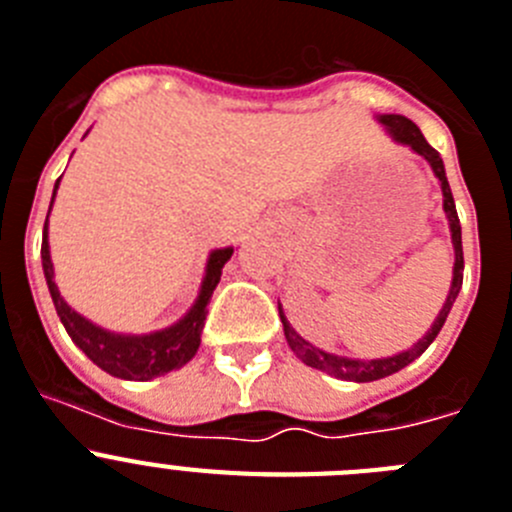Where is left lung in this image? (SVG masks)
Wrapping results in <instances>:
<instances>
[{
  "label": "left lung",
  "instance_id": "1",
  "mask_svg": "<svg viewBox=\"0 0 512 512\" xmlns=\"http://www.w3.org/2000/svg\"><path fill=\"white\" fill-rule=\"evenodd\" d=\"M381 123L389 128V133L399 144H407L412 151L422 154V157L428 159L430 167H433L435 177L441 180L443 188V211L448 216V224H451V239H453V250H456V265H453V283H451V293H448L446 304H443L441 314L433 322V327L428 330V335L422 337L417 345H412L410 350H404L399 355H391V358H376V361H353V358H342V355H332L324 353V350L314 348L311 342H306L299 332L293 330L291 324L286 322L283 317V309L278 306V314H281L283 322V332H286V340L291 345V350L299 355L301 361L311 368H319V371L330 373L335 379H345V381H358V384H366V381H376V379H386L391 373L402 371L404 366H410L415 358H420L425 350H428L430 342L438 337L441 332L443 322H446L448 311H451L453 301L459 296L461 291V281H464V250H461V224H459V213H456V203H453L451 195V185L446 180V170H443V159L441 154L433 149V146L425 141V136L420 133V128L410 121V118H404V115H381Z\"/></svg>",
  "mask_w": 512,
  "mask_h": 512
}]
</instances>
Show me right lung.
I'll return each instance as SVG.
<instances>
[{
	"instance_id": "add662e5",
	"label": "right lung",
	"mask_w": 512,
	"mask_h": 512,
	"mask_svg": "<svg viewBox=\"0 0 512 512\" xmlns=\"http://www.w3.org/2000/svg\"><path fill=\"white\" fill-rule=\"evenodd\" d=\"M59 188V182H56ZM56 195V190H53ZM53 203V198H51ZM231 247L226 250H216L208 257L206 278H203L201 296L195 301L193 309L188 311V317L180 319L175 327L162 332H154V335H113V332H105L100 327H95L92 322H87L84 317H79L77 311L71 309L64 299H61L59 288L53 283V265H51V252H48V216L46 226H43V244H41V257H43V273H46L48 291H51L53 306H56V314L61 317V324L66 327L69 337L77 342V348L82 350L92 363L108 371L110 376H118V379L128 381H149L154 376H162V373L172 371V368H180L198 353V345H201V330L206 324L208 314V301H211V293L216 288L221 278V268L226 265V260L231 257Z\"/></svg>"
}]
</instances>
